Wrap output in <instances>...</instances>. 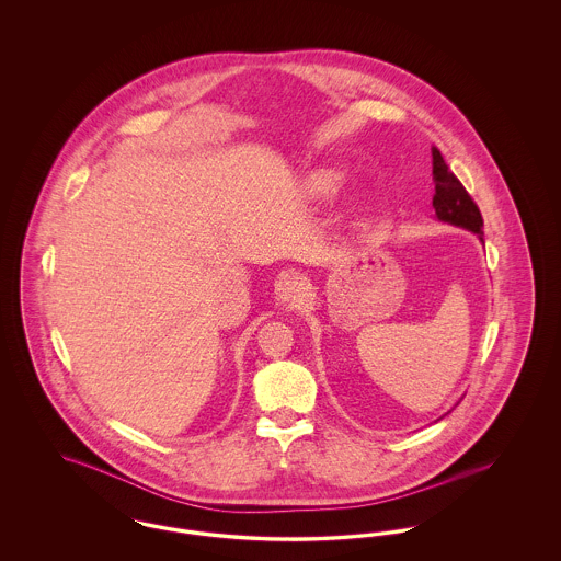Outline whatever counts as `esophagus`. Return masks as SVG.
I'll list each match as a JSON object with an SVG mask.
<instances>
[{
  "instance_id": "1",
  "label": "esophagus",
  "mask_w": 561,
  "mask_h": 561,
  "mask_svg": "<svg viewBox=\"0 0 561 561\" xmlns=\"http://www.w3.org/2000/svg\"><path fill=\"white\" fill-rule=\"evenodd\" d=\"M306 283L299 278V276H287L280 280L278 285V298L283 304H289V306H299L304 304L306 299Z\"/></svg>"
}]
</instances>
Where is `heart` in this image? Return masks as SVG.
<instances>
[{
  "instance_id": "1",
  "label": "heart",
  "mask_w": 561,
  "mask_h": 561,
  "mask_svg": "<svg viewBox=\"0 0 561 561\" xmlns=\"http://www.w3.org/2000/svg\"><path fill=\"white\" fill-rule=\"evenodd\" d=\"M344 183V172L340 168H319L304 179V191L312 199H328L336 195Z\"/></svg>"
}]
</instances>
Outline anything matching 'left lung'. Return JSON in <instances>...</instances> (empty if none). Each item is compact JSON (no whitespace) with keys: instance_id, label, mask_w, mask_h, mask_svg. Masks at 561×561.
Returning a JSON list of instances; mask_svg holds the SVG:
<instances>
[{"instance_id":"obj_1","label":"left lung","mask_w":561,"mask_h":561,"mask_svg":"<svg viewBox=\"0 0 561 561\" xmlns=\"http://www.w3.org/2000/svg\"><path fill=\"white\" fill-rule=\"evenodd\" d=\"M432 157H434V183H436L432 206L436 210V219L443 224L463 227L477 233L479 240L483 242V217L479 206L472 202V197L457 181V176L448 170L440 150L434 147Z\"/></svg>"}]
</instances>
